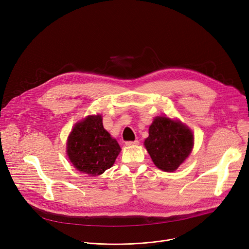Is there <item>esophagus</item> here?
Returning a JSON list of instances; mask_svg holds the SVG:
<instances>
[{
    "label": "esophagus",
    "instance_id": "34e87169",
    "mask_svg": "<svg viewBox=\"0 0 249 249\" xmlns=\"http://www.w3.org/2000/svg\"><path fill=\"white\" fill-rule=\"evenodd\" d=\"M126 146H134V145H138L139 144V141L138 140H135V141H129V142H126Z\"/></svg>",
    "mask_w": 249,
    "mask_h": 249
}]
</instances>
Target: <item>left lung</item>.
Instances as JSON below:
<instances>
[{"instance_id":"obj_1","label":"left lung","mask_w":249,"mask_h":249,"mask_svg":"<svg viewBox=\"0 0 249 249\" xmlns=\"http://www.w3.org/2000/svg\"><path fill=\"white\" fill-rule=\"evenodd\" d=\"M156 166L171 172L188 158L193 145L192 131L178 120L158 116L149 128L144 143Z\"/></svg>"}]
</instances>
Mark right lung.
I'll return each mask as SVG.
<instances>
[{"mask_svg":"<svg viewBox=\"0 0 249 249\" xmlns=\"http://www.w3.org/2000/svg\"><path fill=\"white\" fill-rule=\"evenodd\" d=\"M121 148L117 141L103 128L101 115H89L78 122L67 141L70 161L82 173L102 174L110 168Z\"/></svg>","mask_w":249,"mask_h":249,"instance_id":"1","label":"right lung"}]
</instances>
